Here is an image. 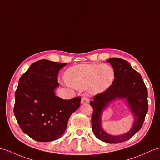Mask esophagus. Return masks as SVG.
<instances>
[{
	"instance_id": "1",
	"label": "esophagus",
	"mask_w": 160,
	"mask_h": 160,
	"mask_svg": "<svg viewBox=\"0 0 160 160\" xmlns=\"http://www.w3.org/2000/svg\"><path fill=\"white\" fill-rule=\"evenodd\" d=\"M89 102V99L87 97H83L82 98H81V103L82 104H88Z\"/></svg>"
}]
</instances>
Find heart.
Instances as JSON below:
<instances>
[{"label": "heart", "mask_w": 160, "mask_h": 160, "mask_svg": "<svg viewBox=\"0 0 160 160\" xmlns=\"http://www.w3.org/2000/svg\"><path fill=\"white\" fill-rule=\"evenodd\" d=\"M65 79L71 86L84 89L91 94H98L109 88L115 80V71L107 64H83L68 68Z\"/></svg>", "instance_id": "1"}]
</instances>
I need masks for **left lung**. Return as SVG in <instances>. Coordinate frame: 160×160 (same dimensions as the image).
<instances>
[{"mask_svg":"<svg viewBox=\"0 0 160 160\" xmlns=\"http://www.w3.org/2000/svg\"><path fill=\"white\" fill-rule=\"evenodd\" d=\"M114 69L115 79L105 92L96 95L90 105L93 108L92 126L93 134L100 141L108 143L126 141L141 129L148 111L147 89L140 74L126 60L111 58L107 60ZM125 100L134 117L131 130L124 134L112 135L105 131L102 125L104 110L115 100Z\"/></svg>","mask_w":160,"mask_h":160,"instance_id":"1","label":"left lung"}]
</instances>
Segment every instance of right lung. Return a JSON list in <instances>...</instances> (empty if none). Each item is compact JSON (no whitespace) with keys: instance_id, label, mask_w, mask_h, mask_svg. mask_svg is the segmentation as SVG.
I'll return each mask as SVG.
<instances>
[{"instance_id":"1","label":"right lung","mask_w":160,"mask_h":160,"mask_svg":"<svg viewBox=\"0 0 160 160\" xmlns=\"http://www.w3.org/2000/svg\"><path fill=\"white\" fill-rule=\"evenodd\" d=\"M67 64L38 60L19 80L14 115L22 130L35 141L49 142L60 138L70 117L80 106V97L63 100L56 96L58 72Z\"/></svg>"}]
</instances>
